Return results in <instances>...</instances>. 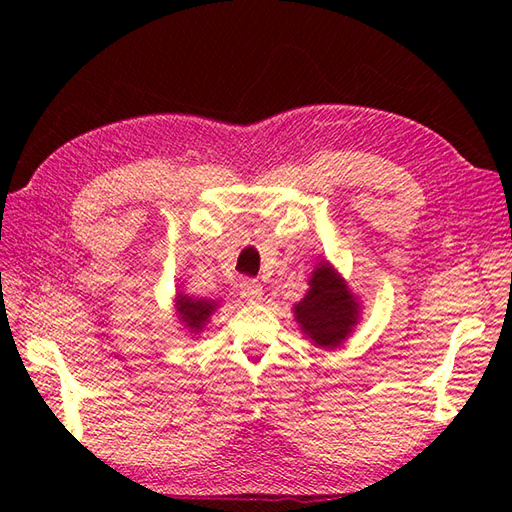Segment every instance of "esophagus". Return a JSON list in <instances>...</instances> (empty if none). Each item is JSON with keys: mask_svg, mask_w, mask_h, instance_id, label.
Returning <instances> with one entry per match:
<instances>
[{"mask_svg": "<svg viewBox=\"0 0 512 512\" xmlns=\"http://www.w3.org/2000/svg\"><path fill=\"white\" fill-rule=\"evenodd\" d=\"M239 294L245 301L256 303L262 297V284L258 280H252V277H243L239 282Z\"/></svg>", "mask_w": 512, "mask_h": 512, "instance_id": "obj_1", "label": "esophagus"}]
</instances>
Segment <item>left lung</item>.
Masks as SVG:
<instances>
[{
	"label": "left lung",
	"mask_w": 512,
	"mask_h": 512,
	"mask_svg": "<svg viewBox=\"0 0 512 512\" xmlns=\"http://www.w3.org/2000/svg\"><path fill=\"white\" fill-rule=\"evenodd\" d=\"M309 286L312 288L294 307V314L301 322L303 333L312 337L314 344L335 348L352 331L359 305L354 303L342 277H337L327 262H322L314 271Z\"/></svg>",
	"instance_id": "obj_1"
}]
</instances>
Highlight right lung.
<instances>
[{
	"label": "right lung",
	"instance_id": "1",
	"mask_svg": "<svg viewBox=\"0 0 512 512\" xmlns=\"http://www.w3.org/2000/svg\"><path fill=\"white\" fill-rule=\"evenodd\" d=\"M177 309L181 314V320L188 324L190 329L203 331V324L211 316V312L215 309V303L213 301H203V299L196 301V299H190V297H181Z\"/></svg>",
	"mask_w": 512,
	"mask_h": 512
}]
</instances>
